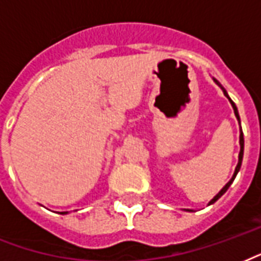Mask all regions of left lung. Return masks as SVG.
Listing matches in <instances>:
<instances>
[{
    "instance_id": "obj_1",
    "label": "left lung",
    "mask_w": 261,
    "mask_h": 261,
    "mask_svg": "<svg viewBox=\"0 0 261 261\" xmlns=\"http://www.w3.org/2000/svg\"><path fill=\"white\" fill-rule=\"evenodd\" d=\"M214 82L217 83V84H219V86L221 87V84H220V83L217 82V80H214ZM221 88H223V87H221ZM223 91H224V95L227 96V98H228V99H229V102H231V105H232V108H233V112H235V116H237V119H238V120H239V115H238V109H237V106H235V103H233V102L231 101V98H229L228 94H227V91H225V90H224V88H223ZM239 142H241V152H239V160H238V165H237V169H235V173H233L232 178L229 179L228 182H227V184H225V187H224L223 190L220 191L219 194L216 195V196H214L213 199L210 200V204L214 203V202H216V200L219 199V198H220V196H221V195L225 194V191L228 190V188H229V185L232 184V181H233V179H235V177H237V174H238L239 169H241V165H242V158H244V134H242V130H241V136H239Z\"/></svg>"
}]
</instances>
